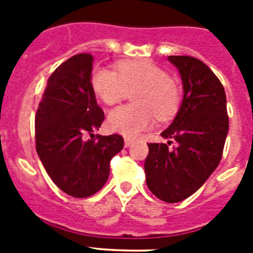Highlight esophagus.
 Here are the masks:
<instances>
[{"label":"esophagus","mask_w":253,"mask_h":253,"mask_svg":"<svg viewBox=\"0 0 253 253\" xmlns=\"http://www.w3.org/2000/svg\"><path fill=\"white\" fill-rule=\"evenodd\" d=\"M131 143H133V138H128V137H126L124 139V146L125 147H129L131 144Z\"/></svg>","instance_id":"1"}]
</instances>
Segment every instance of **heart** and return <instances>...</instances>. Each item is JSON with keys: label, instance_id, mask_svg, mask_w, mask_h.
<instances>
[{"label": "heart", "instance_id": "1", "mask_svg": "<svg viewBox=\"0 0 253 253\" xmlns=\"http://www.w3.org/2000/svg\"><path fill=\"white\" fill-rule=\"evenodd\" d=\"M91 84L105 104L113 105L131 95L133 104L118 106L107 115L110 130L125 137H137L149 129L158 119L167 120L177 113L181 104V88L166 69L148 59L124 60L116 71L106 67L96 68L91 76Z\"/></svg>", "mask_w": 253, "mask_h": 253}]
</instances>
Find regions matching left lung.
<instances>
[{
    "label": "left lung",
    "mask_w": 253,
    "mask_h": 253,
    "mask_svg": "<svg viewBox=\"0 0 253 253\" xmlns=\"http://www.w3.org/2000/svg\"><path fill=\"white\" fill-rule=\"evenodd\" d=\"M177 67L184 99L175 120L161 133L167 143H148L146 182L166 203L182 202L203 186L222 160L229 120L224 87L205 63L189 55H169ZM178 144L171 150L170 139Z\"/></svg>",
    "instance_id": "8db88e82"
}]
</instances>
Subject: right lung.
<instances>
[{
  "label": "right lung",
  "instance_id": "add662e5",
  "mask_svg": "<svg viewBox=\"0 0 253 253\" xmlns=\"http://www.w3.org/2000/svg\"><path fill=\"white\" fill-rule=\"evenodd\" d=\"M92 62V55L81 53L60 64L35 115L38 156L53 182L73 198L97 193L109 177L111 158L124 147L119 134H92L105 119L91 84Z\"/></svg>",
  "mask_w": 253,
  "mask_h": 253
}]
</instances>
